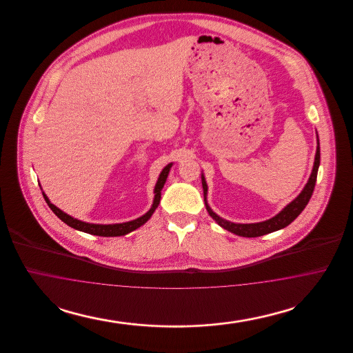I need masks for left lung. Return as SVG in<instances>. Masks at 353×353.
<instances>
[{
    "label": "left lung",
    "instance_id": "8db88e82",
    "mask_svg": "<svg viewBox=\"0 0 353 353\" xmlns=\"http://www.w3.org/2000/svg\"><path fill=\"white\" fill-rule=\"evenodd\" d=\"M318 137V134H316ZM320 165V145L319 137H318V147H316V153H315V161H314V167L311 176L307 181L305 186L303 188L302 192L299 193V196L290 202L287 206H285L276 216H274L272 219L262 221V222H256V223H235L230 222L228 219H223L219 217V214H216L212 208L209 206L206 196H208V185L203 173H201L202 188H203V201L208 213L210 214V217L214 219L219 223L221 228L226 229L230 233H234L241 236H248V238H254V236H261V235L269 234L272 232L281 230L285 226H288L294 219H296L303 212V209L305 208V205L310 201L314 188L316 184V177H318V169Z\"/></svg>",
    "mask_w": 353,
    "mask_h": 353
}]
</instances>
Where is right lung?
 I'll list each match as a JSON object with an SVG mask.
<instances>
[{
    "label": "right lung",
    "mask_w": 353,
    "mask_h": 353,
    "mask_svg": "<svg viewBox=\"0 0 353 353\" xmlns=\"http://www.w3.org/2000/svg\"><path fill=\"white\" fill-rule=\"evenodd\" d=\"M172 165H173V163H169L168 165L161 170V173H160V176L157 179V183L154 185V190H153L154 199H153L151 209L145 214H143L141 217L132 219V221H128V222H123V223L103 225V223H90V222L81 221V219H74V217L68 216V213L62 212L59 208H57L54 203H51L49 197L45 194V192H42V194H43L46 202H48L49 208L54 212V214L58 219H62L70 228H72L75 230H79V232H83V233H87V234L99 235V236H120V235H125L131 233V232H134L137 228H140L141 225H144L148 219H151L152 214L154 213L156 208L160 203L161 190H163L164 184H165V181L168 179L169 170L172 168Z\"/></svg>",
    "instance_id": "obj_1"
}]
</instances>
